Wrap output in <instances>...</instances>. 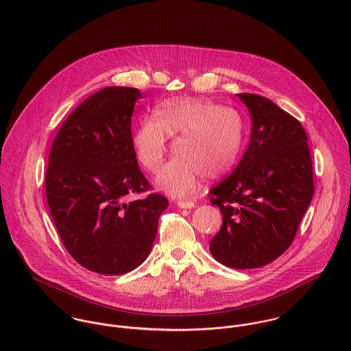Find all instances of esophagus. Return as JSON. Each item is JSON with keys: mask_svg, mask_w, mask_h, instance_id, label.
I'll list each match as a JSON object with an SVG mask.
<instances>
[{"mask_svg": "<svg viewBox=\"0 0 351 351\" xmlns=\"http://www.w3.org/2000/svg\"><path fill=\"white\" fill-rule=\"evenodd\" d=\"M177 205H178L180 208H184V209H191V208H195V206H196V204H195L193 201L180 200L177 201Z\"/></svg>", "mask_w": 351, "mask_h": 351, "instance_id": "34e87169", "label": "esophagus"}]
</instances>
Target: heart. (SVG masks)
<instances>
[{
  "label": "heart",
  "mask_w": 351,
  "mask_h": 351,
  "mask_svg": "<svg viewBox=\"0 0 351 351\" xmlns=\"http://www.w3.org/2000/svg\"><path fill=\"white\" fill-rule=\"evenodd\" d=\"M176 138L177 154L160 171L156 184L171 196L195 192L201 178L216 180L237 163L245 141L243 116L234 108L205 99L178 97L162 102L155 117H145L132 138L139 163L158 173Z\"/></svg>",
  "instance_id": "obj_1"
}]
</instances>
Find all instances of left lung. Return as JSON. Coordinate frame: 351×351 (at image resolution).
I'll return each mask as SVG.
<instances>
[{
	"label": "left lung",
	"instance_id": "left-lung-1",
	"mask_svg": "<svg viewBox=\"0 0 351 351\" xmlns=\"http://www.w3.org/2000/svg\"><path fill=\"white\" fill-rule=\"evenodd\" d=\"M238 96L250 110V143L235 170L209 191L223 215L209 250L228 267L254 269L292 245L315 192L313 171L300 121L266 97Z\"/></svg>",
	"mask_w": 351,
	"mask_h": 351
}]
</instances>
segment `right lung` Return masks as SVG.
Returning <instances> with one entry per match:
<instances>
[{"instance_id": "obj_1", "label": "right lung", "mask_w": 351, "mask_h": 351, "mask_svg": "<svg viewBox=\"0 0 351 351\" xmlns=\"http://www.w3.org/2000/svg\"><path fill=\"white\" fill-rule=\"evenodd\" d=\"M142 93L109 86L80 104L51 146L46 195L69 254L90 271L116 276L150 254L158 219L169 201L150 191L132 143L131 117Z\"/></svg>"}]
</instances>
